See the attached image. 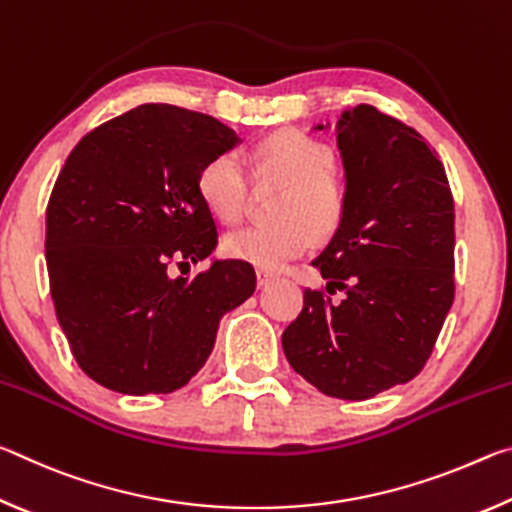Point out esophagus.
Wrapping results in <instances>:
<instances>
[{
  "instance_id": "1",
  "label": "esophagus",
  "mask_w": 512,
  "mask_h": 512,
  "mask_svg": "<svg viewBox=\"0 0 512 512\" xmlns=\"http://www.w3.org/2000/svg\"><path fill=\"white\" fill-rule=\"evenodd\" d=\"M275 280V275L266 268H257V287H268Z\"/></svg>"
}]
</instances>
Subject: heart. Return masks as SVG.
Masks as SVG:
<instances>
[{"instance_id": "heart-1", "label": "heart", "mask_w": 512, "mask_h": 512, "mask_svg": "<svg viewBox=\"0 0 512 512\" xmlns=\"http://www.w3.org/2000/svg\"><path fill=\"white\" fill-rule=\"evenodd\" d=\"M282 187L275 203L280 221L248 225L223 239L232 259L282 268L300 257L314 239L332 237L350 207V180L334 164L327 142L302 131H277L264 137L253 153V176L237 153L223 151L198 171V194L216 219L244 221L255 201V185Z\"/></svg>"}]
</instances>
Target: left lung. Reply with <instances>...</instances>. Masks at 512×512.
I'll use <instances>...</instances> for the list:
<instances>
[{
  "label": "left lung",
  "instance_id": "obj_1",
  "mask_svg": "<svg viewBox=\"0 0 512 512\" xmlns=\"http://www.w3.org/2000/svg\"><path fill=\"white\" fill-rule=\"evenodd\" d=\"M339 146L350 207L282 348L320 393L368 400L420 375L452 309L454 196L436 149L368 103L345 112Z\"/></svg>",
  "mask_w": 512,
  "mask_h": 512
}]
</instances>
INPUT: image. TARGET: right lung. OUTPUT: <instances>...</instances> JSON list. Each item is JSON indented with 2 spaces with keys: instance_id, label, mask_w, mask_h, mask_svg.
Instances as JSON below:
<instances>
[{
  "instance_id": "add662e5",
  "label": "right lung",
  "mask_w": 512,
  "mask_h": 512,
  "mask_svg": "<svg viewBox=\"0 0 512 512\" xmlns=\"http://www.w3.org/2000/svg\"><path fill=\"white\" fill-rule=\"evenodd\" d=\"M239 142L203 112L144 103L106 121L67 155L47 203V271L56 318L76 363L124 395L173 393L212 354L225 311L257 277L223 259L198 194L203 164ZM187 265L186 277L171 276Z\"/></svg>"
}]
</instances>
